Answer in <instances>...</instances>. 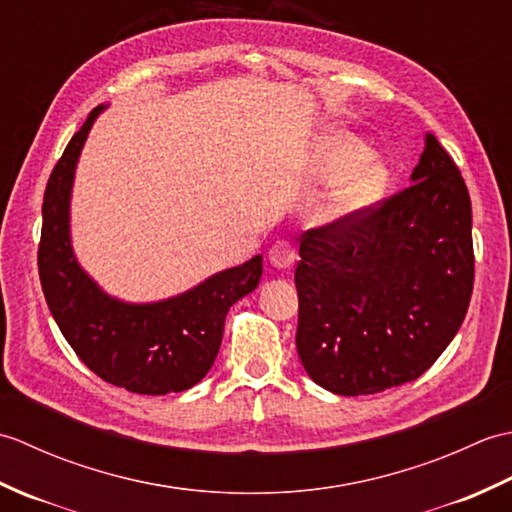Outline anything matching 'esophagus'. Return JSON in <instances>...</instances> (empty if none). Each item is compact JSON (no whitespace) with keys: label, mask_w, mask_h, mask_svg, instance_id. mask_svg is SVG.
Returning a JSON list of instances; mask_svg holds the SVG:
<instances>
[{"label":"esophagus","mask_w":512,"mask_h":512,"mask_svg":"<svg viewBox=\"0 0 512 512\" xmlns=\"http://www.w3.org/2000/svg\"><path fill=\"white\" fill-rule=\"evenodd\" d=\"M268 259H270V264H273L275 268L286 270V268H290L292 264H295V259H297L295 246H292L290 242H286V239H279V242H275L273 246H270Z\"/></svg>","instance_id":"1"}]
</instances>
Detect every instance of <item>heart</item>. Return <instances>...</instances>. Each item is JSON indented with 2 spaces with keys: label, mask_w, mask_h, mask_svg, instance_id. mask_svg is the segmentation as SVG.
Here are the masks:
<instances>
[{
  "label": "heart",
  "mask_w": 512,
  "mask_h": 512,
  "mask_svg": "<svg viewBox=\"0 0 512 512\" xmlns=\"http://www.w3.org/2000/svg\"><path fill=\"white\" fill-rule=\"evenodd\" d=\"M350 170L348 174L346 171ZM325 204V217L330 222H350L365 213L385 191L387 171L378 160L369 158V149L352 136H334L323 151V178L336 180L344 173Z\"/></svg>",
  "instance_id": "b5f03b06"
}]
</instances>
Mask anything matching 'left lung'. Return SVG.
<instances>
[{
  "instance_id": "left-lung-1",
  "label": "left lung",
  "mask_w": 512,
  "mask_h": 512,
  "mask_svg": "<svg viewBox=\"0 0 512 512\" xmlns=\"http://www.w3.org/2000/svg\"><path fill=\"white\" fill-rule=\"evenodd\" d=\"M471 224L460 169L427 134L411 187L301 235L297 352L314 383L378 394L438 361L469 310Z\"/></svg>"
}]
</instances>
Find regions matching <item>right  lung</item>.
Here are the masks:
<instances>
[{"label": "right lung", "mask_w": 512, "mask_h": 512, "mask_svg": "<svg viewBox=\"0 0 512 512\" xmlns=\"http://www.w3.org/2000/svg\"><path fill=\"white\" fill-rule=\"evenodd\" d=\"M72 136L43 193L39 279L65 341L96 376L134 394L184 391L209 372L220 352L224 319L262 277V255L154 303L114 299L76 262L70 239L74 169L96 116Z\"/></svg>", "instance_id": "1"}]
</instances>
